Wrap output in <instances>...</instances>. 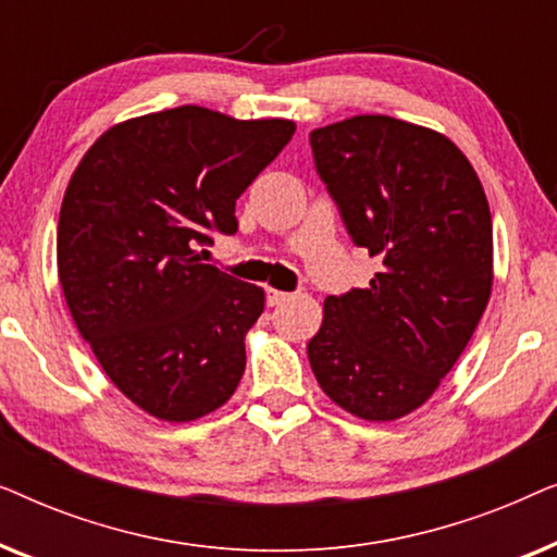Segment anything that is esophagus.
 Instances as JSON below:
<instances>
[{"instance_id": "34e87169", "label": "esophagus", "mask_w": 557, "mask_h": 557, "mask_svg": "<svg viewBox=\"0 0 557 557\" xmlns=\"http://www.w3.org/2000/svg\"><path fill=\"white\" fill-rule=\"evenodd\" d=\"M294 294H286V292H278V288H269V294H265V299H269V307H281V304H286L292 299Z\"/></svg>"}]
</instances>
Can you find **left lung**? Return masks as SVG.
Returning <instances> with one entry per match:
<instances>
[{"label": "left lung", "instance_id": "obj_1", "mask_svg": "<svg viewBox=\"0 0 557 557\" xmlns=\"http://www.w3.org/2000/svg\"><path fill=\"white\" fill-rule=\"evenodd\" d=\"M309 141L352 240L383 261L368 288L326 296L309 364L347 413L398 421L436 393L484 314L490 202L463 151L433 128L362 113Z\"/></svg>", "mask_w": 557, "mask_h": 557}]
</instances>
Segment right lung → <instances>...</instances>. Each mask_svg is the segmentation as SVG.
Here are the masks:
<instances>
[{
	"label": "right lung",
	"mask_w": 557,
	"mask_h": 557,
	"mask_svg": "<svg viewBox=\"0 0 557 557\" xmlns=\"http://www.w3.org/2000/svg\"><path fill=\"white\" fill-rule=\"evenodd\" d=\"M294 132L288 119L180 106L111 126L67 182L65 304L111 383L159 421H197L240 383L265 294L200 263L197 246L238 231L235 200Z\"/></svg>",
	"instance_id": "right-lung-1"
}]
</instances>
